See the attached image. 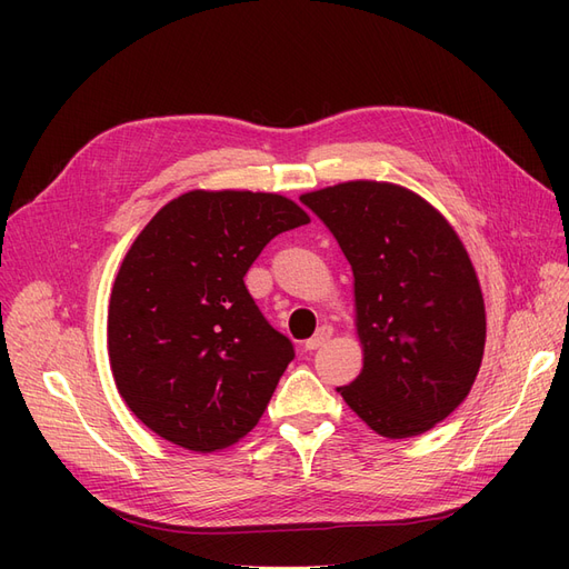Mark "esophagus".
Returning a JSON list of instances; mask_svg holds the SVG:
<instances>
[{
    "mask_svg": "<svg viewBox=\"0 0 569 569\" xmlns=\"http://www.w3.org/2000/svg\"><path fill=\"white\" fill-rule=\"evenodd\" d=\"M332 337V327L330 325H322V327H318V332L306 341V351H316V349H320L322 343Z\"/></svg>",
    "mask_w": 569,
    "mask_h": 569,
    "instance_id": "esophagus-1",
    "label": "esophagus"
}]
</instances>
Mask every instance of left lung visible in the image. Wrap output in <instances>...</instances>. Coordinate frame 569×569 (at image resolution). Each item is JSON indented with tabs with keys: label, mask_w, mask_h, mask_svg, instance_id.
Returning a JSON list of instances; mask_svg holds the SVG:
<instances>
[{
	"label": "left lung",
	"mask_w": 569,
	"mask_h": 569,
	"mask_svg": "<svg viewBox=\"0 0 569 569\" xmlns=\"http://www.w3.org/2000/svg\"><path fill=\"white\" fill-rule=\"evenodd\" d=\"M353 270L363 370L339 387L389 439L432 429L465 401L487 339L470 256L425 199L389 182H341L303 194Z\"/></svg>",
	"instance_id": "1"
}]
</instances>
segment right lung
<instances>
[{"label": "right lung", "mask_w": 569, "mask_h": 569, "mask_svg": "<svg viewBox=\"0 0 569 569\" xmlns=\"http://www.w3.org/2000/svg\"><path fill=\"white\" fill-rule=\"evenodd\" d=\"M263 192H187L134 239L111 291L109 358L128 408L189 451H218L261 420L295 343L244 274L272 237L306 226Z\"/></svg>", "instance_id": "add662e5"}]
</instances>
